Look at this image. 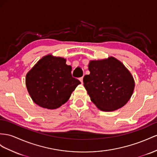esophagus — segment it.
I'll use <instances>...</instances> for the list:
<instances>
[{
	"mask_svg": "<svg viewBox=\"0 0 157 157\" xmlns=\"http://www.w3.org/2000/svg\"><path fill=\"white\" fill-rule=\"evenodd\" d=\"M83 77H82V78H80L79 79V81L81 82V83H83Z\"/></svg>",
	"mask_w": 157,
	"mask_h": 157,
	"instance_id": "obj_1",
	"label": "esophagus"
}]
</instances>
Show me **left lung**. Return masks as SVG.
Masks as SVG:
<instances>
[{
	"label": "left lung",
	"mask_w": 157,
	"mask_h": 157,
	"mask_svg": "<svg viewBox=\"0 0 157 157\" xmlns=\"http://www.w3.org/2000/svg\"><path fill=\"white\" fill-rule=\"evenodd\" d=\"M90 74L83 78V86L91 101L98 109L112 111L123 107L135 88L132 75L122 62L114 57L91 60Z\"/></svg>",
	"instance_id": "obj_1"
}]
</instances>
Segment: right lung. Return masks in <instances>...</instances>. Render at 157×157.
<instances>
[{"label":"right lung","mask_w":157,"mask_h":157,"mask_svg":"<svg viewBox=\"0 0 157 157\" xmlns=\"http://www.w3.org/2000/svg\"><path fill=\"white\" fill-rule=\"evenodd\" d=\"M66 59L51 54L44 56L26 75L27 90L33 101L48 109L59 107L67 101L81 83L72 77L71 66Z\"/></svg>","instance_id":"obj_1"}]
</instances>
